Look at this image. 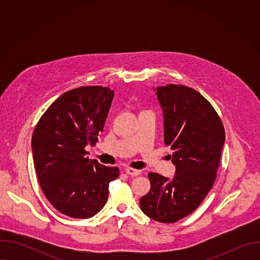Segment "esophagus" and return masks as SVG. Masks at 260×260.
I'll list each match as a JSON object with an SVG mask.
<instances>
[{"label": "esophagus", "instance_id": "obj_1", "mask_svg": "<svg viewBox=\"0 0 260 260\" xmlns=\"http://www.w3.org/2000/svg\"><path fill=\"white\" fill-rule=\"evenodd\" d=\"M125 173L132 177H137L139 175H141V171L140 170H136V169H133V168H127L125 169Z\"/></svg>", "mask_w": 260, "mask_h": 260}]
</instances>
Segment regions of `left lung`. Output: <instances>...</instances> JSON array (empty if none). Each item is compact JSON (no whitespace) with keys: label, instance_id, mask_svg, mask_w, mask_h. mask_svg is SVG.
I'll return each mask as SVG.
<instances>
[{"label":"left lung","instance_id":"1","mask_svg":"<svg viewBox=\"0 0 260 260\" xmlns=\"http://www.w3.org/2000/svg\"><path fill=\"white\" fill-rule=\"evenodd\" d=\"M164 110L165 144L173 151L176 175L169 180L149 173L151 189L140 200L141 210L161 223H174L203 203L217 177L225 132L210 102L185 85L156 87Z\"/></svg>","mask_w":260,"mask_h":260}]
</instances>
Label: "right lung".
<instances>
[{
	"instance_id": "right-lung-1",
	"label": "right lung",
	"mask_w": 260,
	"mask_h": 260,
	"mask_svg": "<svg viewBox=\"0 0 260 260\" xmlns=\"http://www.w3.org/2000/svg\"><path fill=\"white\" fill-rule=\"evenodd\" d=\"M114 91L81 86L61 94L45 111L32 137V159L40 187L49 203L72 218L86 219L107 203L117 167L89 159L85 146L103 132Z\"/></svg>"
}]
</instances>
